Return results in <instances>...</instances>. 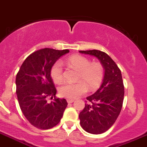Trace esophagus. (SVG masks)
<instances>
[{"label": "esophagus", "instance_id": "1", "mask_svg": "<svg viewBox=\"0 0 147 147\" xmlns=\"http://www.w3.org/2000/svg\"><path fill=\"white\" fill-rule=\"evenodd\" d=\"M67 102L69 103H72V102H74V99H67Z\"/></svg>", "mask_w": 147, "mask_h": 147}]
</instances>
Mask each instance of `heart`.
Returning <instances> with one entry per match:
<instances>
[{
  "label": "heart",
  "mask_w": 147,
  "mask_h": 147,
  "mask_svg": "<svg viewBox=\"0 0 147 147\" xmlns=\"http://www.w3.org/2000/svg\"><path fill=\"white\" fill-rule=\"evenodd\" d=\"M65 64L78 71V83H64L59 88V93L61 97L68 99H74L85 94L87 91V85L90 90H95L100 86L103 80L105 70L100 62L90 63V61L82 55H73L64 61ZM50 76L56 84L61 82L63 78L62 64L56 61L50 69Z\"/></svg>",
  "instance_id": "1"
}]
</instances>
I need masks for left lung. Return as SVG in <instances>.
<instances>
[{"label":"left lung","mask_w":147,"mask_h":147,"mask_svg":"<svg viewBox=\"0 0 147 147\" xmlns=\"http://www.w3.org/2000/svg\"><path fill=\"white\" fill-rule=\"evenodd\" d=\"M79 52L97 57L105 69L102 85L94 94L86 98L88 103L79 114L80 124L85 131L102 134L113 126L122 110L125 94L122 74L106 53L96 49Z\"/></svg>","instance_id":"1"}]
</instances>
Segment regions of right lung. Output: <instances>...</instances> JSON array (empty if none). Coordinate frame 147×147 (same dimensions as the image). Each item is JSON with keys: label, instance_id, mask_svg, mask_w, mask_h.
<instances>
[{"label": "right lung", "instance_id": "right-lung-1", "mask_svg": "<svg viewBox=\"0 0 147 147\" xmlns=\"http://www.w3.org/2000/svg\"><path fill=\"white\" fill-rule=\"evenodd\" d=\"M69 49L45 48L35 51L22 63L16 76V93L22 113L30 124L48 129L59 123L68 103L56 97L57 89L50 76L52 65ZM55 98L51 103L47 98Z\"/></svg>", "mask_w": 147, "mask_h": 147}]
</instances>
